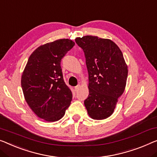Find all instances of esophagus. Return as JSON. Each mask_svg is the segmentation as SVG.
<instances>
[{
    "mask_svg": "<svg viewBox=\"0 0 157 157\" xmlns=\"http://www.w3.org/2000/svg\"><path fill=\"white\" fill-rule=\"evenodd\" d=\"M79 88H80V85H78L75 87V90L76 92H78V91L79 90Z\"/></svg>",
    "mask_w": 157,
    "mask_h": 157,
    "instance_id": "obj_1",
    "label": "esophagus"
}]
</instances>
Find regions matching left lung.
Returning a JSON list of instances; mask_svg holds the SVG:
<instances>
[{
    "instance_id": "obj_1",
    "label": "left lung",
    "mask_w": 157,
    "mask_h": 157,
    "mask_svg": "<svg viewBox=\"0 0 157 157\" xmlns=\"http://www.w3.org/2000/svg\"><path fill=\"white\" fill-rule=\"evenodd\" d=\"M82 48L89 74V97L85 106L91 118L103 120L113 113L125 90L128 66L121 49L113 41L95 36L75 39Z\"/></svg>"
}]
</instances>
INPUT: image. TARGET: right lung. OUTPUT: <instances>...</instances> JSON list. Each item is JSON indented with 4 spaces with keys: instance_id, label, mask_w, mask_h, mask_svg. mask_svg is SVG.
<instances>
[{
    "instance_id": "add662e5",
    "label": "right lung",
    "mask_w": 157,
    "mask_h": 157,
    "mask_svg": "<svg viewBox=\"0 0 157 157\" xmlns=\"http://www.w3.org/2000/svg\"><path fill=\"white\" fill-rule=\"evenodd\" d=\"M74 45L72 40L63 39L40 46L29 56L22 72L21 85L27 104L48 122L62 118L72 101L60 61Z\"/></svg>"
}]
</instances>
